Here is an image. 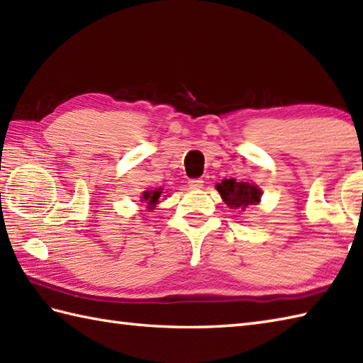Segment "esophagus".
<instances>
[{
    "label": "esophagus",
    "instance_id": "1",
    "mask_svg": "<svg viewBox=\"0 0 363 363\" xmlns=\"http://www.w3.org/2000/svg\"><path fill=\"white\" fill-rule=\"evenodd\" d=\"M203 179H199V177H198V179H190L189 181V187L190 189H194V190H198V189H201L203 187Z\"/></svg>",
    "mask_w": 363,
    "mask_h": 363
}]
</instances>
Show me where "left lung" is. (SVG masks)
Wrapping results in <instances>:
<instances>
[{
  "label": "left lung",
  "instance_id": "8db88e82",
  "mask_svg": "<svg viewBox=\"0 0 363 363\" xmlns=\"http://www.w3.org/2000/svg\"><path fill=\"white\" fill-rule=\"evenodd\" d=\"M217 190L230 209L245 211L250 206H257L262 198V190L250 182H237L235 179H223L217 184Z\"/></svg>",
  "mask_w": 363,
  "mask_h": 363
}]
</instances>
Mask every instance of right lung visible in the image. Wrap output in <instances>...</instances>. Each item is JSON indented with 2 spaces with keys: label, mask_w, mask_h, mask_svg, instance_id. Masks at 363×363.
<instances>
[{
  "label": "right lung",
  "mask_w": 363,
  "mask_h": 363,
  "mask_svg": "<svg viewBox=\"0 0 363 363\" xmlns=\"http://www.w3.org/2000/svg\"><path fill=\"white\" fill-rule=\"evenodd\" d=\"M162 195V189L159 190H148V191H143V195L140 196L142 199L140 201H143L146 204V207H148V211H152L154 207H156V204L159 203V198Z\"/></svg>",
  "instance_id": "obj_1"
}]
</instances>
